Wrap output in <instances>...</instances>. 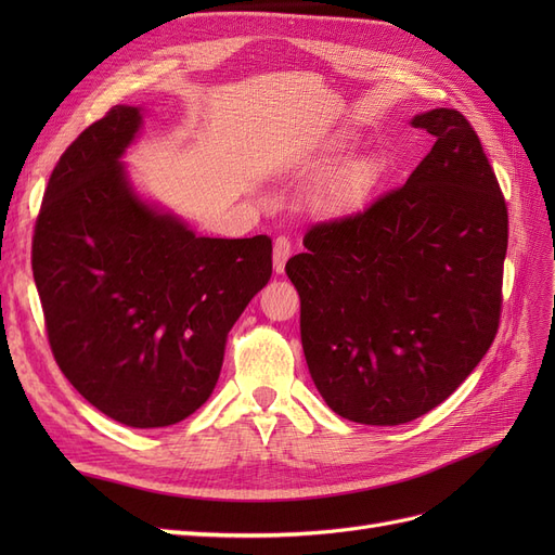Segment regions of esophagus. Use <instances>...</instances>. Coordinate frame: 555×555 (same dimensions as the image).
Listing matches in <instances>:
<instances>
[{"label": "esophagus", "mask_w": 555, "mask_h": 555, "mask_svg": "<svg viewBox=\"0 0 555 555\" xmlns=\"http://www.w3.org/2000/svg\"><path fill=\"white\" fill-rule=\"evenodd\" d=\"M289 257H292V243H289V238H284V236L275 238V243H273V271L278 275L284 273V263H287Z\"/></svg>", "instance_id": "34e87169"}]
</instances>
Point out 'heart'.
Listing matches in <instances>:
<instances>
[{"mask_svg":"<svg viewBox=\"0 0 555 555\" xmlns=\"http://www.w3.org/2000/svg\"><path fill=\"white\" fill-rule=\"evenodd\" d=\"M379 178L373 159H357L335 171L317 192V204L326 210H351L361 206Z\"/></svg>","mask_w":555,"mask_h":555,"instance_id":"heart-1","label":"heart"}]
</instances>
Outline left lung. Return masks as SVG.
I'll return each mask as SVG.
<instances>
[{"label": "left lung", "instance_id": "obj_1", "mask_svg": "<svg viewBox=\"0 0 555 555\" xmlns=\"http://www.w3.org/2000/svg\"><path fill=\"white\" fill-rule=\"evenodd\" d=\"M412 127L435 145L408 182L363 212L314 224L284 268L317 391L367 426L438 408L500 322L507 206L479 137L453 108L414 115Z\"/></svg>", "mask_w": 555, "mask_h": 555}]
</instances>
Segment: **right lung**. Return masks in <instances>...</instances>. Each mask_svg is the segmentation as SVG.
I'll use <instances>...</instances> for the list:
<instances>
[{"mask_svg": "<svg viewBox=\"0 0 555 555\" xmlns=\"http://www.w3.org/2000/svg\"><path fill=\"white\" fill-rule=\"evenodd\" d=\"M141 106H113L50 173L31 243L64 377L131 428L173 426L210 398L227 333L273 273L268 236L208 238L145 201L122 155Z\"/></svg>", "mask_w": 555, "mask_h": 555, "instance_id": "right-lung-1", "label": "right lung"}]
</instances>
